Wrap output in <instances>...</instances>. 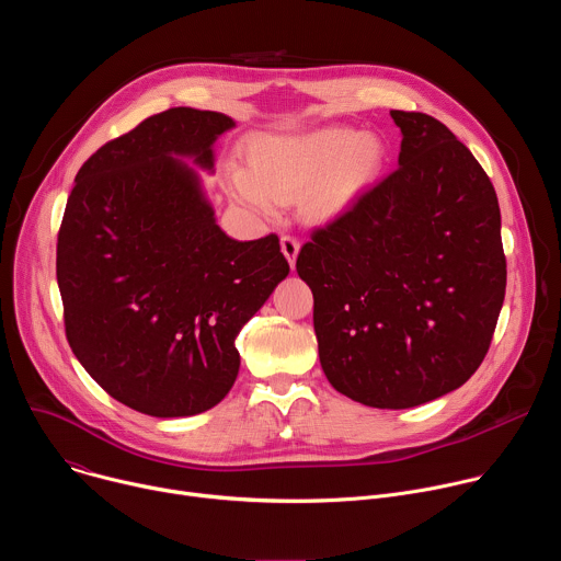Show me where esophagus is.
Wrapping results in <instances>:
<instances>
[{
    "instance_id": "obj_1",
    "label": "esophagus",
    "mask_w": 561,
    "mask_h": 561,
    "mask_svg": "<svg viewBox=\"0 0 561 561\" xmlns=\"http://www.w3.org/2000/svg\"><path fill=\"white\" fill-rule=\"evenodd\" d=\"M279 244H282V253L286 255L288 264L295 266V260H297V253H299V239L293 237V234H282Z\"/></svg>"
}]
</instances>
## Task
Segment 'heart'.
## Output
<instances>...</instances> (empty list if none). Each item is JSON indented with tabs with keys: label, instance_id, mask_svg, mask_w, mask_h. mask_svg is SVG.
<instances>
[{
	"label": "heart",
	"instance_id": "obj_1",
	"mask_svg": "<svg viewBox=\"0 0 561 561\" xmlns=\"http://www.w3.org/2000/svg\"><path fill=\"white\" fill-rule=\"evenodd\" d=\"M383 159L386 148L377 135L346 126L264 135L251 144V171L230 167L228 182L234 197L262 217L304 191L301 208L310 219H333L379 175Z\"/></svg>",
	"mask_w": 561,
	"mask_h": 561
}]
</instances>
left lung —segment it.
<instances>
[{
	"instance_id": "8db88e82",
	"label": "left lung",
	"mask_w": 561,
	"mask_h": 561,
	"mask_svg": "<svg viewBox=\"0 0 561 561\" xmlns=\"http://www.w3.org/2000/svg\"><path fill=\"white\" fill-rule=\"evenodd\" d=\"M399 169L297 255L319 362L373 409H413L484 362L506 293L502 215L472 152L435 117L390 111Z\"/></svg>"
}]
</instances>
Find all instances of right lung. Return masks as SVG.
<instances>
[{"instance_id": "1", "label": "right lung", "mask_w": 561, "mask_h": 561, "mask_svg": "<svg viewBox=\"0 0 561 561\" xmlns=\"http://www.w3.org/2000/svg\"><path fill=\"white\" fill-rule=\"evenodd\" d=\"M234 122L169 108L93 152L57 234L66 340L117 402L152 417L219 404L237 379L234 337L290 266L277 234L237 242L197 173Z\"/></svg>"}]
</instances>
